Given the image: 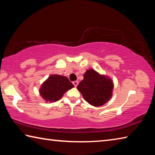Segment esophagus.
<instances>
[{"mask_svg":"<svg viewBox=\"0 0 155 155\" xmlns=\"http://www.w3.org/2000/svg\"><path fill=\"white\" fill-rule=\"evenodd\" d=\"M78 81H74V82H73V85H74V87H77V86L78 85Z\"/></svg>","mask_w":155,"mask_h":155,"instance_id":"obj_1","label":"esophagus"}]
</instances>
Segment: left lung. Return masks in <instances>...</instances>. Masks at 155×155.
Here are the masks:
<instances>
[{
    "instance_id": "8db88e82",
    "label": "left lung",
    "mask_w": 155,
    "mask_h": 155,
    "mask_svg": "<svg viewBox=\"0 0 155 155\" xmlns=\"http://www.w3.org/2000/svg\"><path fill=\"white\" fill-rule=\"evenodd\" d=\"M83 77V80L77 85V89L85 101L96 107L105 104L112 95V81L94 70H87Z\"/></svg>"
}]
</instances>
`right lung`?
Returning <instances> with one entry per match:
<instances>
[{
	"instance_id": "right-lung-1",
	"label": "right lung",
	"mask_w": 155,
	"mask_h": 155,
	"mask_svg": "<svg viewBox=\"0 0 155 155\" xmlns=\"http://www.w3.org/2000/svg\"><path fill=\"white\" fill-rule=\"evenodd\" d=\"M72 87H74V85L67 77L53 74L42 84L40 93L46 101L55 102L61 98L65 91Z\"/></svg>"
}]
</instances>
